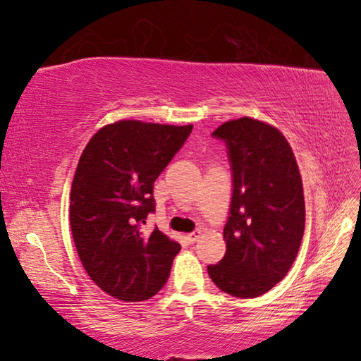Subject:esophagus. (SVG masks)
<instances>
[{
    "mask_svg": "<svg viewBox=\"0 0 361 361\" xmlns=\"http://www.w3.org/2000/svg\"><path fill=\"white\" fill-rule=\"evenodd\" d=\"M200 234H202V231H200V229H195V231H192V232H191V234H188L186 239H188V242H189V243H194V242H197V240H199Z\"/></svg>",
    "mask_w": 361,
    "mask_h": 361,
    "instance_id": "obj_1",
    "label": "esophagus"
}]
</instances>
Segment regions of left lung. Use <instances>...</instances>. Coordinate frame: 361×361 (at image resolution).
<instances>
[{"label": "left lung", "instance_id": "obj_1", "mask_svg": "<svg viewBox=\"0 0 361 361\" xmlns=\"http://www.w3.org/2000/svg\"><path fill=\"white\" fill-rule=\"evenodd\" d=\"M228 149L232 173L226 253L207 267L219 290L258 298L282 280L301 245L305 207L295 154L276 127L252 118L212 133Z\"/></svg>", "mask_w": 361, "mask_h": 361}]
</instances>
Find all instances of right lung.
Wrapping results in <instances>:
<instances>
[{"instance_id":"add662e5","label":"right lung","mask_w":361,"mask_h":361,"mask_svg":"<svg viewBox=\"0 0 361 361\" xmlns=\"http://www.w3.org/2000/svg\"><path fill=\"white\" fill-rule=\"evenodd\" d=\"M192 126L118 121L82 151L70 195L73 240L85 272L121 301L138 302L166 285L180 243L143 229L156 210L154 181Z\"/></svg>"}]
</instances>
